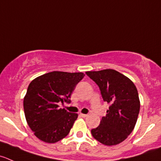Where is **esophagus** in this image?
I'll list each match as a JSON object with an SVG mask.
<instances>
[{"label":"esophagus","instance_id":"esophagus-1","mask_svg":"<svg viewBox=\"0 0 161 161\" xmlns=\"http://www.w3.org/2000/svg\"><path fill=\"white\" fill-rule=\"evenodd\" d=\"M79 115H80L81 117H82V118H85V117L87 116L86 114H82V113H80L79 114Z\"/></svg>","mask_w":161,"mask_h":161}]
</instances>
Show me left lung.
<instances>
[{
  "label": "left lung",
  "instance_id": "8db88e82",
  "mask_svg": "<svg viewBox=\"0 0 161 161\" xmlns=\"http://www.w3.org/2000/svg\"><path fill=\"white\" fill-rule=\"evenodd\" d=\"M86 74L98 86L104 101L109 104L100 125L91 130L92 135L105 146L122 142L134 130L138 119L140 101L136 86L130 79L112 69Z\"/></svg>",
  "mask_w": 161,
  "mask_h": 161
}]
</instances>
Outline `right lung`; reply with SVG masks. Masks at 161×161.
I'll return each instance as SVG.
<instances>
[{"label":"right lung","mask_w":161,"mask_h":161,"mask_svg":"<svg viewBox=\"0 0 161 161\" xmlns=\"http://www.w3.org/2000/svg\"><path fill=\"white\" fill-rule=\"evenodd\" d=\"M85 75L52 71L36 78L28 86L23 99L25 117L34 135L47 143H55L69 134L77 113L59 108L71 102V95Z\"/></svg>","instance_id":"add662e5"}]
</instances>
